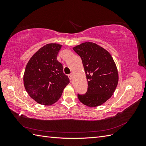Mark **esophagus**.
Returning <instances> with one entry per match:
<instances>
[{
    "mask_svg": "<svg viewBox=\"0 0 146 146\" xmlns=\"http://www.w3.org/2000/svg\"><path fill=\"white\" fill-rule=\"evenodd\" d=\"M68 77H69V78L70 79V80H71V79H72V78H73V74H70L68 75Z\"/></svg>",
    "mask_w": 146,
    "mask_h": 146,
    "instance_id": "34e87169",
    "label": "esophagus"
}]
</instances>
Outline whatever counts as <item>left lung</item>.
<instances>
[{"instance_id": "obj_1", "label": "left lung", "mask_w": 146, "mask_h": 146, "mask_svg": "<svg viewBox=\"0 0 146 146\" xmlns=\"http://www.w3.org/2000/svg\"><path fill=\"white\" fill-rule=\"evenodd\" d=\"M73 50L81 57L88 85L86 93L78 94V98L88 107H98L111 98L117 86L116 63L107 50L94 42H85Z\"/></svg>"}]
</instances>
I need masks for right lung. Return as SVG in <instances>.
Listing matches in <instances>:
<instances>
[{
    "instance_id": "obj_1",
    "label": "right lung",
    "mask_w": 146,
    "mask_h": 146,
    "mask_svg": "<svg viewBox=\"0 0 146 146\" xmlns=\"http://www.w3.org/2000/svg\"><path fill=\"white\" fill-rule=\"evenodd\" d=\"M61 47L59 44H47L35 53L26 65L23 77L25 89L39 104H55L69 83L62 64L56 60Z\"/></svg>"
}]
</instances>
